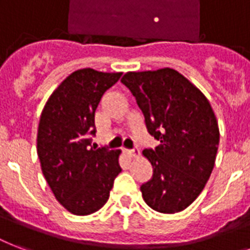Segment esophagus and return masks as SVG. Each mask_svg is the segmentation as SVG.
<instances>
[{
	"label": "esophagus",
	"mask_w": 250,
	"mask_h": 250,
	"mask_svg": "<svg viewBox=\"0 0 250 250\" xmlns=\"http://www.w3.org/2000/svg\"><path fill=\"white\" fill-rule=\"evenodd\" d=\"M125 152H127V154H128L129 157H133V158H135V157L140 156V150H139L137 148L129 149V150H125Z\"/></svg>",
	"instance_id": "esophagus-1"
}]
</instances>
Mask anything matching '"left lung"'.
<instances>
[{
    "label": "left lung",
    "mask_w": 250,
    "mask_h": 250,
    "mask_svg": "<svg viewBox=\"0 0 250 250\" xmlns=\"http://www.w3.org/2000/svg\"><path fill=\"white\" fill-rule=\"evenodd\" d=\"M160 141L143 154L153 176L140 187L144 201L165 214L187 209L201 193L217 158L219 128L209 100L172 68L127 72L122 78Z\"/></svg>",
    "instance_id": "1"
}]
</instances>
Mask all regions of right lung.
Listing matches in <instances>:
<instances>
[{
    "label": "right lung",
    "mask_w": 250,
    "mask_h": 250,
    "mask_svg": "<svg viewBox=\"0 0 250 250\" xmlns=\"http://www.w3.org/2000/svg\"><path fill=\"white\" fill-rule=\"evenodd\" d=\"M122 72L82 68L58 85L41 113L37 156L50 189L75 215L97 211L109 200L122 168L121 150L94 148V111Z\"/></svg>",
    "instance_id": "add662e5"
}]
</instances>
